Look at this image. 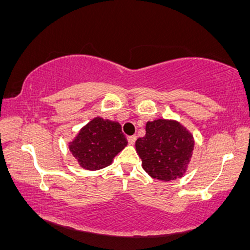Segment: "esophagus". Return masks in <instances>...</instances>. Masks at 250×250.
I'll return each instance as SVG.
<instances>
[{
	"instance_id": "34e87169",
	"label": "esophagus",
	"mask_w": 250,
	"mask_h": 250,
	"mask_svg": "<svg viewBox=\"0 0 250 250\" xmlns=\"http://www.w3.org/2000/svg\"><path fill=\"white\" fill-rule=\"evenodd\" d=\"M136 139H137V137L136 136H130V137H128V143H129V145H133L136 143Z\"/></svg>"
}]
</instances>
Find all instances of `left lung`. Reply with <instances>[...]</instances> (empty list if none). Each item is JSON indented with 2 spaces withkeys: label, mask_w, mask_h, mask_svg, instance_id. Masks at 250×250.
<instances>
[{
  "label": "left lung",
  "mask_w": 250,
  "mask_h": 250,
  "mask_svg": "<svg viewBox=\"0 0 250 250\" xmlns=\"http://www.w3.org/2000/svg\"><path fill=\"white\" fill-rule=\"evenodd\" d=\"M193 149V135L173 119L148 121L146 135L136 141V151L145 172L163 182L183 177L191 162Z\"/></svg>",
  "instance_id": "left-lung-1"
}]
</instances>
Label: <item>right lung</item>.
<instances>
[{
  "label": "right lung",
  "mask_w": 250,
  "mask_h": 250,
  "mask_svg": "<svg viewBox=\"0 0 250 250\" xmlns=\"http://www.w3.org/2000/svg\"><path fill=\"white\" fill-rule=\"evenodd\" d=\"M126 144L128 141L119 122L95 117L82 126L75 138L68 143V148L80 167L98 170L111 165Z\"/></svg>",
  "instance_id": "right-lung-1"
}]
</instances>
